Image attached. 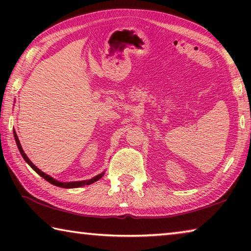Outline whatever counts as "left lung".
<instances>
[{
	"label": "left lung",
	"mask_w": 251,
	"mask_h": 251,
	"mask_svg": "<svg viewBox=\"0 0 251 251\" xmlns=\"http://www.w3.org/2000/svg\"><path fill=\"white\" fill-rule=\"evenodd\" d=\"M14 137H15L16 145H18L19 151L21 152V155H22V157L24 158V160L26 161V163L29 165V166H31L34 169V171H35L37 174H39L41 177H43L45 180H48L49 182H50V184H53L55 186L62 187V188H76V187H82V186H85V185H91V184H93V182H95L96 180L100 179V178L103 177V175H104V174H100V175L93 177L92 179H90V180H83V181H73V182H61V181H58L56 179H54V178H52L50 176H49L48 174H45V173H43L42 171H40V169L37 168L35 165L32 163L31 160H29V158L26 156V154H25V152H24L22 146H21L20 141H19V138H18V135H16L15 131H14Z\"/></svg>",
	"instance_id": "8db88e82"
}]
</instances>
